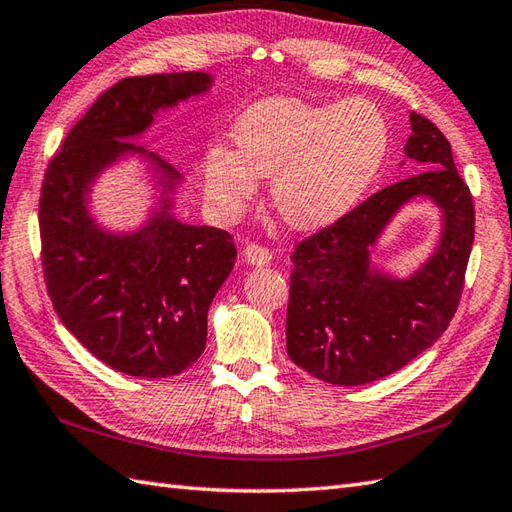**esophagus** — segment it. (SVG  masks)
<instances>
[{
    "mask_svg": "<svg viewBox=\"0 0 512 512\" xmlns=\"http://www.w3.org/2000/svg\"><path fill=\"white\" fill-rule=\"evenodd\" d=\"M243 254H245V258H247V263H249V265H256V267L269 265L271 258H274V254H271L267 247L258 245V243H249V245L243 249Z\"/></svg>",
    "mask_w": 512,
    "mask_h": 512,
    "instance_id": "1",
    "label": "esophagus"
}]
</instances>
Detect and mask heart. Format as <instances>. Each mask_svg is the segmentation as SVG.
I'll return each instance as SVG.
<instances>
[{
	"label": "heart",
	"mask_w": 512,
	"mask_h": 512,
	"mask_svg": "<svg viewBox=\"0 0 512 512\" xmlns=\"http://www.w3.org/2000/svg\"><path fill=\"white\" fill-rule=\"evenodd\" d=\"M234 151L214 146L203 157L212 201L234 210L269 177V197L289 225L313 230L344 217L379 175L390 146L383 113L350 98L309 105L267 98L236 120Z\"/></svg>",
	"instance_id": "obj_1"
}]
</instances>
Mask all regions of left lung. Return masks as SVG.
<instances>
[{"label":"left lung","mask_w":512,"mask_h":512,"mask_svg":"<svg viewBox=\"0 0 512 512\" xmlns=\"http://www.w3.org/2000/svg\"><path fill=\"white\" fill-rule=\"evenodd\" d=\"M405 157L418 175L374 192L291 254L287 352L295 366L333 385H363L407 366L447 331L467 271L475 210L434 122L410 113ZM425 196L441 208V241L410 277L369 263L385 226L407 202Z\"/></svg>","instance_id":"1"}]
</instances>
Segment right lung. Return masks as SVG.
Listing matches in <instances>:
<instances>
[{
	"label": "right lung",
	"mask_w": 512,
	"mask_h": 512,
	"mask_svg": "<svg viewBox=\"0 0 512 512\" xmlns=\"http://www.w3.org/2000/svg\"><path fill=\"white\" fill-rule=\"evenodd\" d=\"M206 72L122 78L78 120L45 170L39 230L48 293L63 326L129 377L164 379L195 363L208 309L236 260L232 236L175 219L177 170L135 146L157 111L210 92ZM127 154L150 164L158 206L133 233H109L88 212L100 172Z\"/></svg>",
	"instance_id": "right-lung-1"
}]
</instances>
